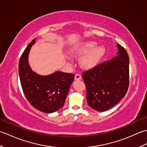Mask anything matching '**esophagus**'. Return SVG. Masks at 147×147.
<instances>
[{
  "label": "esophagus",
  "instance_id": "esophagus-1",
  "mask_svg": "<svg viewBox=\"0 0 147 147\" xmlns=\"http://www.w3.org/2000/svg\"><path fill=\"white\" fill-rule=\"evenodd\" d=\"M74 79H75V80H80L82 79V76L80 74H76L75 76H74Z\"/></svg>",
  "mask_w": 147,
  "mask_h": 147
}]
</instances>
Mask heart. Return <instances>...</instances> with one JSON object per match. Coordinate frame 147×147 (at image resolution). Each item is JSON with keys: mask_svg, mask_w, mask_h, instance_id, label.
<instances>
[{"mask_svg": "<svg viewBox=\"0 0 147 147\" xmlns=\"http://www.w3.org/2000/svg\"><path fill=\"white\" fill-rule=\"evenodd\" d=\"M95 42H85L76 46L71 52L73 57H80L85 55L80 61L81 65L86 69L94 67L98 63L105 53L104 46L96 47Z\"/></svg>", "mask_w": 147, "mask_h": 147, "instance_id": "heart-1", "label": "heart"}]
</instances>
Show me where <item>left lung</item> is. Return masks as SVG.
Segmentation results:
<instances>
[{
	"label": "left lung",
	"mask_w": 147,
	"mask_h": 147,
	"mask_svg": "<svg viewBox=\"0 0 147 147\" xmlns=\"http://www.w3.org/2000/svg\"><path fill=\"white\" fill-rule=\"evenodd\" d=\"M117 47L116 56L82 74L88 105L99 112L114 107L125 96L128 89L129 56L118 43Z\"/></svg>",
	"instance_id": "8db88e82"
}]
</instances>
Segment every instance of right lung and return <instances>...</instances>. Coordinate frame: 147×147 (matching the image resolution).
<instances>
[{
	"instance_id": "obj_1",
	"label": "right lung",
	"mask_w": 147,
	"mask_h": 147,
	"mask_svg": "<svg viewBox=\"0 0 147 147\" xmlns=\"http://www.w3.org/2000/svg\"><path fill=\"white\" fill-rule=\"evenodd\" d=\"M35 38L31 42L19 62V76L26 98L33 107L45 113H52L64 105L74 74L55 71L47 76L34 72L28 62V55Z\"/></svg>"
}]
</instances>
